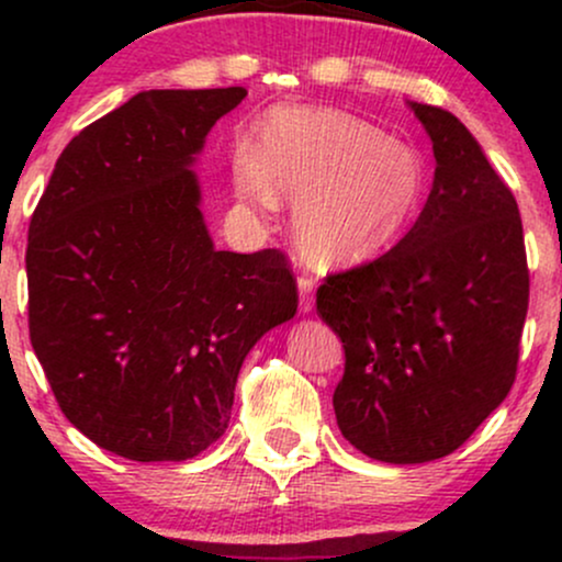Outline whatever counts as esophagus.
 Masks as SVG:
<instances>
[{
	"mask_svg": "<svg viewBox=\"0 0 562 562\" xmlns=\"http://www.w3.org/2000/svg\"><path fill=\"white\" fill-rule=\"evenodd\" d=\"M312 290H314V280L312 277H301L299 280V299H301V312L303 314H308L314 308V295H312Z\"/></svg>",
	"mask_w": 562,
	"mask_h": 562,
	"instance_id": "obj_1",
	"label": "esophagus"
}]
</instances>
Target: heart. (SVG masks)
<instances>
[{
	"label": "heart",
	"instance_id": "heart-1",
	"mask_svg": "<svg viewBox=\"0 0 562 562\" xmlns=\"http://www.w3.org/2000/svg\"><path fill=\"white\" fill-rule=\"evenodd\" d=\"M232 184L256 211L295 200L303 254L319 267L375 259L420 209V153L357 115L330 108H285L267 119L259 150L240 145Z\"/></svg>",
	"mask_w": 562,
	"mask_h": 562
}]
</instances>
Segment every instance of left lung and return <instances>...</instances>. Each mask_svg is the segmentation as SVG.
I'll return each instance as SVG.
<instances>
[{
  "label": "left lung",
  "mask_w": 562,
  "mask_h": 562,
  "mask_svg": "<svg viewBox=\"0 0 562 562\" xmlns=\"http://www.w3.org/2000/svg\"><path fill=\"white\" fill-rule=\"evenodd\" d=\"M436 173L389 254L330 274L317 314L346 351L340 434L372 460H441L505 402L518 370L528 267L518 203L457 115L409 102Z\"/></svg>",
  "instance_id": "8db88e82"
}]
</instances>
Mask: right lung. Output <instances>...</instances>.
Wrapping results in <instances>:
<instances>
[{
  "label": "right lung",
  "mask_w": 562,
  "mask_h": 562,
  "mask_svg": "<svg viewBox=\"0 0 562 562\" xmlns=\"http://www.w3.org/2000/svg\"><path fill=\"white\" fill-rule=\"evenodd\" d=\"M245 94H134L68 142L31 216V346L63 415L126 460L222 438L245 357L299 308L280 250H216L200 214L192 166Z\"/></svg>",
  "instance_id": "add662e5"
}]
</instances>
